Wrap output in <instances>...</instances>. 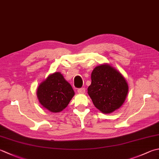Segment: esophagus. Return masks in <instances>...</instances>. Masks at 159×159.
<instances>
[{
  "mask_svg": "<svg viewBox=\"0 0 159 159\" xmlns=\"http://www.w3.org/2000/svg\"><path fill=\"white\" fill-rule=\"evenodd\" d=\"M78 92H79V94H85V89L84 88L78 89Z\"/></svg>",
  "mask_w": 159,
  "mask_h": 159,
  "instance_id": "1",
  "label": "esophagus"
}]
</instances>
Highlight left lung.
<instances>
[{
	"mask_svg": "<svg viewBox=\"0 0 159 159\" xmlns=\"http://www.w3.org/2000/svg\"><path fill=\"white\" fill-rule=\"evenodd\" d=\"M88 93L94 106L110 114L120 107L128 93V85L119 71L107 64L96 67L91 75Z\"/></svg>",
	"mask_w": 159,
	"mask_h": 159,
	"instance_id": "obj_1",
	"label": "left lung"
}]
</instances>
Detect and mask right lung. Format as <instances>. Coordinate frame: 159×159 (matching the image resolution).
<instances>
[{
  "mask_svg": "<svg viewBox=\"0 0 159 159\" xmlns=\"http://www.w3.org/2000/svg\"><path fill=\"white\" fill-rule=\"evenodd\" d=\"M36 94L43 107L57 113L67 106L74 92L63 76L60 72H55L40 84Z\"/></svg>",
  "mask_w": 159,
  "mask_h": 159,
  "instance_id": "add662e5",
  "label": "right lung"
}]
</instances>
